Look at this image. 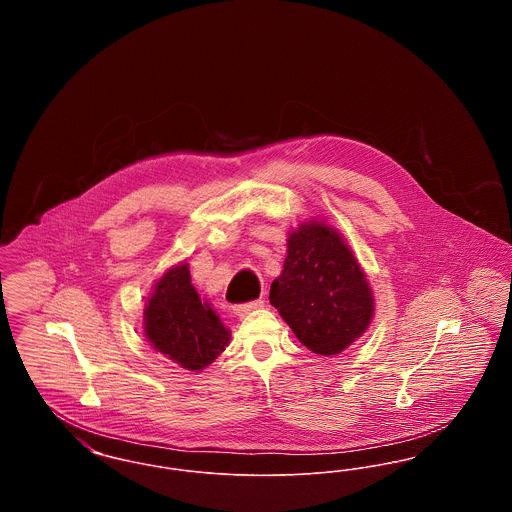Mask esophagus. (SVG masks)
Masks as SVG:
<instances>
[{
  "instance_id": "esophagus-1",
  "label": "esophagus",
  "mask_w": 512,
  "mask_h": 512,
  "mask_svg": "<svg viewBox=\"0 0 512 512\" xmlns=\"http://www.w3.org/2000/svg\"><path fill=\"white\" fill-rule=\"evenodd\" d=\"M265 307V301L263 299H255V301H249V303H242V305H234L232 311L238 315V317H245L247 313L255 311V309H261Z\"/></svg>"
}]
</instances>
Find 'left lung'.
Returning <instances> with one entry per match:
<instances>
[{
    "mask_svg": "<svg viewBox=\"0 0 512 512\" xmlns=\"http://www.w3.org/2000/svg\"><path fill=\"white\" fill-rule=\"evenodd\" d=\"M297 340L317 355H338L365 334L374 297L349 245L324 222L309 220L288 236L282 274L270 286Z\"/></svg>",
    "mask_w": 512,
    "mask_h": 512,
    "instance_id": "left-lung-1",
    "label": "left lung"
}]
</instances>
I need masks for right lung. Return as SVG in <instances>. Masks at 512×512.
<instances>
[{
	"label": "right lung",
	"mask_w": 512,
	"mask_h": 512,
	"mask_svg": "<svg viewBox=\"0 0 512 512\" xmlns=\"http://www.w3.org/2000/svg\"><path fill=\"white\" fill-rule=\"evenodd\" d=\"M144 332L153 349L186 370L211 365L230 341L219 315L201 303L186 263L169 268L155 282L144 311Z\"/></svg>",
	"instance_id": "obj_1"
}]
</instances>
